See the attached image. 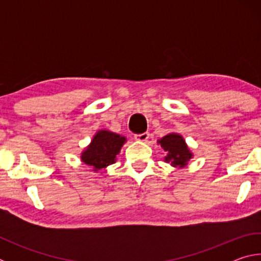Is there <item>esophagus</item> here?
<instances>
[{
    "instance_id": "1",
    "label": "esophagus",
    "mask_w": 261,
    "mask_h": 261,
    "mask_svg": "<svg viewBox=\"0 0 261 261\" xmlns=\"http://www.w3.org/2000/svg\"><path fill=\"white\" fill-rule=\"evenodd\" d=\"M149 138L148 132H143V134H137L135 135V139L138 141H147Z\"/></svg>"
}]
</instances>
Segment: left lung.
I'll return each mask as SVG.
<instances>
[{
    "label": "left lung",
    "instance_id": "left-lung-1",
    "mask_svg": "<svg viewBox=\"0 0 261 261\" xmlns=\"http://www.w3.org/2000/svg\"><path fill=\"white\" fill-rule=\"evenodd\" d=\"M159 143L161 144V147L167 152L165 160L167 162H170L175 167L185 166L192 156L184 139L179 135L170 134L165 136L161 140H159Z\"/></svg>",
    "mask_w": 261,
    "mask_h": 261
}]
</instances>
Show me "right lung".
Instances as JSON below:
<instances>
[{"label": "right lung", "mask_w": 261, "mask_h": 261, "mask_svg": "<svg viewBox=\"0 0 261 261\" xmlns=\"http://www.w3.org/2000/svg\"><path fill=\"white\" fill-rule=\"evenodd\" d=\"M124 141V137L120 135L109 131H99L90 146L83 152L82 160L95 170L113 165Z\"/></svg>", "instance_id": "add662e5"}]
</instances>
